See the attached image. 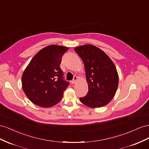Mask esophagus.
Returning <instances> with one entry per match:
<instances>
[{
  "mask_svg": "<svg viewBox=\"0 0 149 149\" xmlns=\"http://www.w3.org/2000/svg\"><path fill=\"white\" fill-rule=\"evenodd\" d=\"M78 80V78H77V76H74V79L72 80L71 81V83L72 84H75V82L77 81V80Z\"/></svg>",
  "mask_w": 149,
  "mask_h": 149,
  "instance_id": "1",
  "label": "esophagus"
}]
</instances>
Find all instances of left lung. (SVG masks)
Wrapping results in <instances>:
<instances>
[{
    "instance_id": "left-lung-1",
    "label": "left lung",
    "mask_w": 149,
    "mask_h": 149,
    "mask_svg": "<svg viewBox=\"0 0 149 149\" xmlns=\"http://www.w3.org/2000/svg\"><path fill=\"white\" fill-rule=\"evenodd\" d=\"M74 50L84 62L88 87L87 95L80 98V102L91 108L107 105L115 96L118 85L113 62L103 50L91 44L79 46Z\"/></svg>"
}]
</instances>
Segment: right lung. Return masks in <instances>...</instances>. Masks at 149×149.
<instances>
[{
	"label": "right lung",
	"instance_id": "obj_1",
	"mask_svg": "<svg viewBox=\"0 0 149 149\" xmlns=\"http://www.w3.org/2000/svg\"><path fill=\"white\" fill-rule=\"evenodd\" d=\"M68 49L58 45L47 46L35 55L25 68L22 76V88L33 104L47 108L62 100L69 82L63 80L60 64Z\"/></svg>",
	"mask_w": 149,
	"mask_h": 149
}]
</instances>
